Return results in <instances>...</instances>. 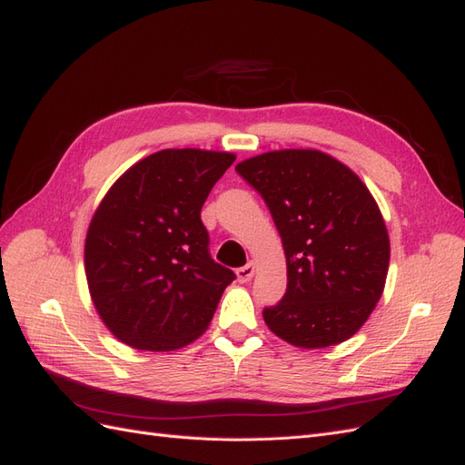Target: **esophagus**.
I'll list each match as a JSON object with an SVG mask.
<instances>
[{"label":"esophagus","instance_id":"obj_1","mask_svg":"<svg viewBox=\"0 0 465 465\" xmlns=\"http://www.w3.org/2000/svg\"><path fill=\"white\" fill-rule=\"evenodd\" d=\"M254 272H256V265H254V262H250L242 267H238L236 277H238V281H241V283H248V281L254 277Z\"/></svg>","mask_w":465,"mask_h":465}]
</instances>
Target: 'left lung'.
<instances>
[{"instance_id": "1", "label": "left lung", "mask_w": 465, "mask_h": 465, "mask_svg": "<svg viewBox=\"0 0 465 465\" xmlns=\"http://www.w3.org/2000/svg\"><path fill=\"white\" fill-rule=\"evenodd\" d=\"M236 171L270 207L287 258V292L263 308L277 337L302 349L355 335L382 297L390 236L369 188L316 149L256 154Z\"/></svg>"}]
</instances>
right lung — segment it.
Returning a JSON list of instances; mask_svg holds the SVG:
<instances>
[{
	"label": "right lung",
	"mask_w": 465,
	"mask_h": 465,
	"mask_svg": "<svg viewBox=\"0 0 465 465\" xmlns=\"http://www.w3.org/2000/svg\"><path fill=\"white\" fill-rule=\"evenodd\" d=\"M234 159L227 151H157L96 207L85 275L98 316L122 343L174 351L207 330L234 273L211 260L200 213Z\"/></svg>",
	"instance_id": "add662e5"
}]
</instances>
